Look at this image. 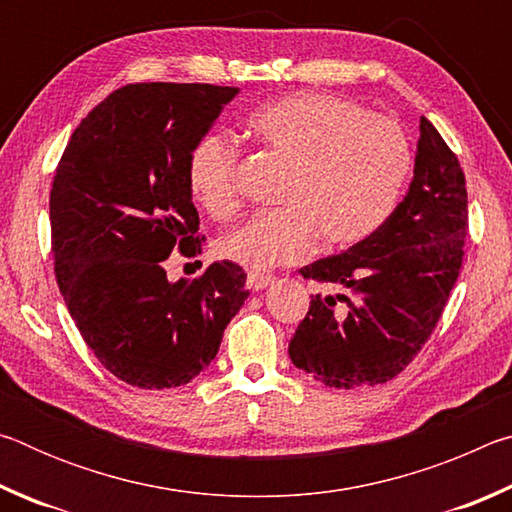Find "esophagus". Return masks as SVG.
<instances>
[{"label": "esophagus", "instance_id": "34e87169", "mask_svg": "<svg viewBox=\"0 0 512 512\" xmlns=\"http://www.w3.org/2000/svg\"><path fill=\"white\" fill-rule=\"evenodd\" d=\"M273 282H275L273 275L259 273V271H250L248 277H246V284H248L250 291H262V289H266V287H271Z\"/></svg>", "mask_w": 512, "mask_h": 512}]
</instances>
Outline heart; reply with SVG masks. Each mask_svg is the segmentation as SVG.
I'll return each instance as SVG.
<instances>
[{
  "instance_id": "b5f03b06",
  "label": "heart",
  "mask_w": 512,
  "mask_h": 512,
  "mask_svg": "<svg viewBox=\"0 0 512 512\" xmlns=\"http://www.w3.org/2000/svg\"><path fill=\"white\" fill-rule=\"evenodd\" d=\"M246 131L287 162L280 210L259 212L216 239V255L255 271L298 262L314 246H352L393 214L411 173V146L391 119L370 117L357 103L296 92L257 108ZM239 151L223 135L194 144L187 183L214 219L237 210Z\"/></svg>"
}]
</instances>
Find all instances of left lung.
<instances>
[{"mask_svg":"<svg viewBox=\"0 0 512 512\" xmlns=\"http://www.w3.org/2000/svg\"><path fill=\"white\" fill-rule=\"evenodd\" d=\"M465 235L461 164L431 121L420 117L404 201L375 235L300 268L334 293L311 296L289 343L293 366L345 391L400 375L443 314L461 271Z\"/></svg>","mask_w":512,"mask_h":512,"instance_id":"obj_1","label":"left lung"}]
</instances>
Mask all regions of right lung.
<instances>
[{
  "label": "right lung",
  "mask_w": 512,
  "mask_h": 512,
  "mask_svg": "<svg viewBox=\"0 0 512 512\" xmlns=\"http://www.w3.org/2000/svg\"><path fill=\"white\" fill-rule=\"evenodd\" d=\"M237 88L135 83L88 112L49 194L51 253L65 305L103 368L137 388L192 381L248 298L235 262L171 282L173 250L201 253L187 160Z\"/></svg>",
  "instance_id": "right-lung-1"
}]
</instances>
